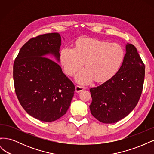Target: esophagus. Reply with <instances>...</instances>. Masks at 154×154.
<instances>
[{
	"mask_svg": "<svg viewBox=\"0 0 154 154\" xmlns=\"http://www.w3.org/2000/svg\"><path fill=\"white\" fill-rule=\"evenodd\" d=\"M85 87H84L80 86V85H76V92H81V91L85 90Z\"/></svg>",
	"mask_w": 154,
	"mask_h": 154,
	"instance_id": "esophagus-1",
	"label": "esophagus"
}]
</instances>
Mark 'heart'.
<instances>
[{
	"label": "heart",
	"instance_id": "1",
	"mask_svg": "<svg viewBox=\"0 0 154 154\" xmlns=\"http://www.w3.org/2000/svg\"><path fill=\"white\" fill-rule=\"evenodd\" d=\"M125 51L116 43L96 39H82L76 48L65 47L60 53V62L63 71L73 76L85 65L76 77L82 84L93 80L102 82L109 80L117 73L123 62Z\"/></svg>",
	"mask_w": 154,
	"mask_h": 154
}]
</instances>
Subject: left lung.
Masks as SVG:
<instances>
[{
  "instance_id": "obj_1",
  "label": "left lung",
  "mask_w": 154,
  "mask_h": 154,
  "mask_svg": "<svg viewBox=\"0 0 154 154\" xmlns=\"http://www.w3.org/2000/svg\"><path fill=\"white\" fill-rule=\"evenodd\" d=\"M144 74L145 66L136 48L128 44L117 73L103 84L90 88L92 115L103 123H114L125 118L140 98Z\"/></svg>"
}]
</instances>
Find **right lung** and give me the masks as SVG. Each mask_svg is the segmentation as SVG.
<instances>
[{"instance_id": "add662e5", "label": "right lung", "mask_w": 154, "mask_h": 154, "mask_svg": "<svg viewBox=\"0 0 154 154\" xmlns=\"http://www.w3.org/2000/svg\"><path fill=\"white\" fill-rule=\"evenodd\" d=\"M61 36L58 32L31 38L22 46L13 63V81L17 98L32 117L45 122L66 113L75 91L72 81L58 63Z\"/></svg>"}]
</instances>
